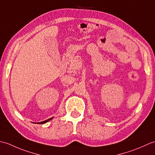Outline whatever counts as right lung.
I'll return each instance as SVG.
<instances>
[{"label":"right lung","mask_w":155,"mask_h":155,"mask_svg":"<svg viewBox=\"0 0 155 155\" xmlns=\"http://www.w3.org/2000/svg\"><path fill=\"white\" fill-rule=\"evenodd\" d=\"M52 118H53V117H52V118H48V119L46 120L42 121V122H41V123H39V124H45V123H47L48 121H49V120H51V119H52Z\"/></svg>","instance_id":"right-lung-1"}]
</instances>
